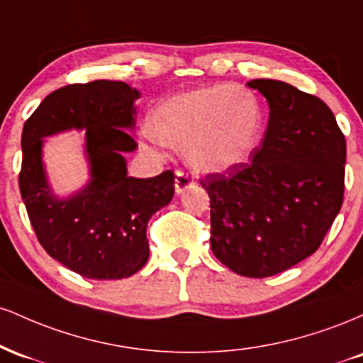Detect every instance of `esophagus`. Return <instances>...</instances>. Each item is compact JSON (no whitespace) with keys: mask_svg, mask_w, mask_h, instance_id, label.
Segmentation results:
<instances>
[{"mask_svg":"<svg viewBox=\"0 0 363 363\" xmlns=\"http://www.w3.org/2000/svg\"><path fill=\"white\" fill-rule=\"evenodd\" d=\"M194 184V179L189 176L187 172H182V170H177L176 174V191L177 193H182V191L187 189L189 186Z\"/></svg>","mask_w":363,"mask_h":363,"instance_id":"obj_1","label":"esophagus"}]
</instances>
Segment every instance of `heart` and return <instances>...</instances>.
I'll use <instances>...</instances> for the list:
<instances>
[{"label": "heart", "mask_w": 363, "mask_h": 363, "mask_svg": "<svg viewBox=\"0 0 363 363\" xmlns=\"http://www.w3.org/2000/svg\"><path fill=\"white\" fill-rule=\"evenodd\" d=\"M264 114L256 95L228 83L201 86L162 104L148 121L157 143L184 150L198 172H223L259 147ZM148 148V147H147Z\"/></svg>", "instance_id": "obj_1"}]
</instances>
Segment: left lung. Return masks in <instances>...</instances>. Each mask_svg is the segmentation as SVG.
Returning <instances> with one entry per match:
<instances>
[{"mask_svg":"<svg viewBox=\"0 0 363 363\" xmlns=\"http://www.w3.org/2000/svg\"><path fill=\"white\" fill-rule=\"evenodd\" d=\"M269 106L264 138L223 174L199 179L210 196L211 251L242 277L266 278L314 254L340 213L347 141L315 95L251 80Z\"/></svg>","mask_w":363,"mask_h":363,"instance_id":"8db88e82","label":"left lung"}]
</instances>
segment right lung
<instances>
[{"mask_svg":"<svg viewBox=\"0 0 363 363\" xmlns=\"http://www.w3.org/2000/svg\"><path fill=\"white\" fill-rule=\"evenodd\" d=\"M138 90L124 82L73 83L51 91L25 121L20 194L49 256L91 280H119L148 261V220L174 196V172L128 177L124 153L136 148ZM77 127L87 129L92 179L85 190L57 200L42 167V138Z\"/></svg>","mask_w":363,"mask_h":363,"instance_id":"1","label":"right lung"}]
</instances>
